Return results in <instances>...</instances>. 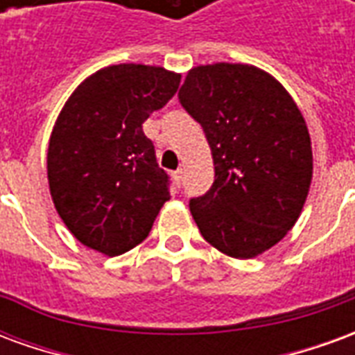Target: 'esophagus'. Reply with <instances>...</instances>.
<instances>
[{
  "label": "esophagus",
  "instance_id": "1",
  "mask_svg": "<svg viewBox=\"0 0 355 355\" xmlns=\"http://www.w3.org/2000/svg\"><path fill=\"white\" fill-rule=\"evenodd\" d=\"M182 177H184V171L182 169H177L175 173H173V178L177 180V184H180V182H182Z\"/></svg>",
  "mask_w": 355,
  "mask_h": 355
}]
</instances>
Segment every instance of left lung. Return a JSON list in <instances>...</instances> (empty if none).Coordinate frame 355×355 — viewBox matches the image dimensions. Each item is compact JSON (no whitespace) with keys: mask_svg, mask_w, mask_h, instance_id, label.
<instances>
[{"mask_svg":"<svg viewBox=\"0 0 355 355\" xmlns=\"http://www.w3.org/2000/svg\"><path fill=\"white\" fill-rule=\"evenodd\" d=\"M201 123L215 182L190 200L201 236L232 259H254L295 226L312 184V142L297 102L253 64L196 66L178 91Z\"/></svg>","mask_w":355,"mask_h":355,"instance_id":"8db88e82","label":"left lung"}]
</instances>
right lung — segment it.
Listing matches in <instances>:
<instances>
[{
    "label": "right lung",
    "instance_id": "1",
    "mask_svg": "<svg viewBox=\"0 0 355 355\" xmlns=\"http://www.w3.org/2000/svg\"><path fill=\"white\" fill-rule=\"evenodd\" d=\"M180 73L114 64L70 94L53 127L47 178L58 216L73 238L106 257L131 251L169 201V177L142 131L177 93Z\"/></svg>",
    "mask_w": 355,
    "mask_h": 355
}]
</instances>
